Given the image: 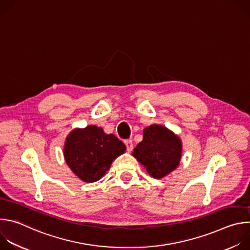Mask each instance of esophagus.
<instances>
[{
  "label": "esophagus",
  "mask_w": 250,
  "mask_h": 250,
  "mask_svg": "<svg viewBox=\"0 0 250 250\" xmlns=\"http://www.w3.org/2000/svg\"><path fill=\"white\" fill-rule=\"evenodd\" d=\"M125 145L126 146V150L130 152L133 149V145H132V140L131 139H126L125 140Z\"/></svg>",
  "instance_id": "34e87169"
}]
</instances>
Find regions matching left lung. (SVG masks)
I'll return each instance as SVG.
<instances>
[{
  "instance_id": "1",
  "label": "left lung",
  "mask_w": 250,
  "mask_h": 250,
  "mask_svg": "<svg viewBox=\"0 0 250 250\" xmlns=\"http://www.w3.org/2000/svg\"><path fill=\"white\" fill-rule=\"evenodd\" d=\"M132 155L151 177L161 179L179 165L182 142L167 127L151 125L144 129V139L133 149Z\"/></svg>"
}]
</instances>
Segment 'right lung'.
<instances>
[{
  "instance_id": "right-lung-1",
  "label": "right lung",
  "mask_w": 250,
  "mask_h": 250,
  "mask_svg": "<svg viewBox=\"0 0 250 250\" xmlns=\"http://www.w3.org/2000/svg\"><path fill=\"white\" fill-rule=\"evenodd\" d=\"M125 146L114 134L102 127L88 125L71 131L64 145L67 165L80 179L93 183L105 174L113 161L125 153Z\"/></svg>"
}]
</instances>
